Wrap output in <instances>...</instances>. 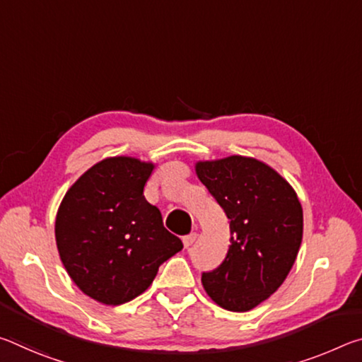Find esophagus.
I'll return each mask as SVG.
<instances>
[{
    "instance_id": "34e87169",
    "label": "esophagus",
    "mask_w": 362,
    "mask_h": 362,
    "mask_svg": "<svg viewBox=\"0 0 362 362\" xmlns=\"http://www.w3.org/2000/svg\"><path fill=\"white\" fill-rule=\"evenodd\" d=\"M196 236H198V235H196V233H189V235L183 236V246L188 249L196 241Z\"/></svg>"
}]
</instances>
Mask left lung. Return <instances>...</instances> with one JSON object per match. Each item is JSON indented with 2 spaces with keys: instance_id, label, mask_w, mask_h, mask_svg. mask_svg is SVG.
<instances>
[{
  "instance_id": "1",
  "label": "left lung",
  "mask_w": 362,
  "mask_h": 362,
  "mask_svg": "<svg viewBox=\"0 0 362 362\" xmlns=\"http://www.w3.org/2000/svg\"><path fill=\"white\" fill-rule=\"evenodd\" d=\"M196 175L230 218L222 265L203 273L214 302L249 311L279 289L297 259L303 211L296 189L268 164L241 155L196 163Z\"/></svg>"
}]
</instances>
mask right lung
<instances>
[{
  "label": "right lung",
  "instance_id": "right-lung-1",
  "mask_svg": "<svg viewBox=\"0 0 362 362\" xmlns=\"http://www.w3.org/2000/svg\"><path fill=\"white\" fill-rule=\"evenodd\" d=\"M153 169L132 156L105 158L73 183L59 206L60 260L79 291L103 305L145 292L159 265L183 247L144 196Z\"/></svg>",
  "mask_w": 362,
  "mask_h": 362
}]
</instances>
